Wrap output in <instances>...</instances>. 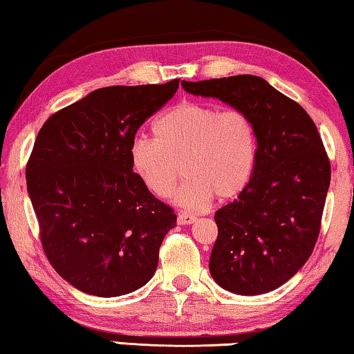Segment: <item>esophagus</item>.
Masks as SVG:
<instances>
[{
	"mask_svg": "<svg viewBox=\"0 0 354 354\" xmlns=\"http://www.w3.org/2000/svg\"><path fill=\"white\" fill-rule=\"evenodd\" d=\"M196 219H198V218L193 216V215H188V213H182V215H178L177 221L180 225H188V224L196 223Z\"/></svg>",
	"mask_w": 354,
	"mask_h": 354,
	"instance_id": "1",
	"label": "esophagus"
}]
</instances>
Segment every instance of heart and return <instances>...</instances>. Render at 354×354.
Masks as SVG:
<instances>
[{
    "instance_id": "b5f03b06",
    "label": "heart",
    "mask_w": 354,
    "mask_h": 354,
    "mask_svg": "<svg viewBox=\"0 0 354 354\" xmlns=\"http://www.w3.org/2000/svg\"><path fill=\"white\" fill-rule=\"evenodd\" d=\"M153 133L155 139H133L130 163L156 198L166 199L174 193L180 163L187 178L176 202L187 210H201L213 196L234 199L251 182L257 133L251 118L240 109L182 102L156 118Z\"/></svg>"
}]
</instances>
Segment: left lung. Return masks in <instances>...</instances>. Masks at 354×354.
<instances>
[{
	"instance_id": "obj_1",
	"label": "left lung",
	"mask_w": 354,
	"mask_h": 354,
	"mask_svg": "<svg viewBox=\"0 0 354 354\" xmlns=\"http://www.w3.org/2000/svg\"><path fill=\"white\" fill-rule=\"evenodd\" d=\"M193 95L246 113L257 133L252 178L215 213L208 270L219 287L254 297L298 273L320 234L331 166L314 120L297 102L254 75L182 81Z\"/></svg>"
}]
</instances>
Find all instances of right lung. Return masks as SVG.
Listing matches in <instances>:
<instances>
[{
	"instance_id": "obj_1",
	"label": "right lung",
	"mask_w": 354,
	"mask_h": 354,
	"mask_svg": "<svg viewBox=\"0 0 354 354\" xmlns=\"http://www.w3.org/2000/svg\"><path fill=\"white\" fill-rule=\"evenodd\" d=\"M177 89L178 80L97 89L39 131L26 165L28 194L46 257L81 292L122 297L155 274L177 216L133 172L130 146Z\"/></svg>"
}]
</instances>
